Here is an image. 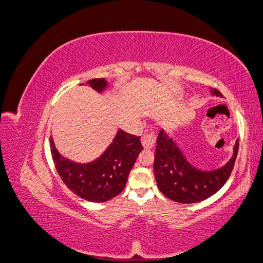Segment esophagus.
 Listing matches in <instances>:
<instances>
[{
	"label": "esophagus",
	"instance_id": "34e87169",
	"mask_svg": "<svg viewBox=\"0 0 263 263\" xmlns=\"http://www.w3.org/2000/svg\"><path fill=\"white\" fill-rule=\"evenodd\" d=\"M156 142V137L154 134H145L141 138V144L145 149H153Z\"/></svg>",
	"mask_w": 263,
	"mask_h": 263
}]
</instances>
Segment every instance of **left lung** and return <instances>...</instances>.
<instances>
[{"mask_svg": "<svg viewBox=\"0 0 263 263\" xmlns=\"http://www.w3.org/2000/svg\"><path fill=\"white\" fill-rule=\"evenodd\" d=\"M213 97L221 93L211 87ZM239 148V139L227 163L212 170H202L191 163L168 133L160 129L157 138L154 171L157 185L162 194L172 201L183 204L197 203L214 195L227 182L234 169Z\"/></svg>", "mask_w": 263, "mask_h": 263, "instance_id": "1", "label": "left lung"}]
</instances>
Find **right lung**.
Listing matches in <instances>:
<instances>
[{"mask_svg": "<svg viewBox=\"0 0 263 263\" xmlns=\"http://www.w3.org/2000/svg\"><path fill=\"white\" fill-rule=\"evenodd\" d=\"M86 84L99 93L108 87L104 78L93 79ZM50 147L55 169L65 184L83 200L94 203L106 202L122 192L138 155L144 149L140 137L122 129L117 130L104 153L90 162L80 163L63 157L55 148L52 136Z\"/></svg>", "mask_w": 263, "mask_h": 263, "instance_id": "obj_1", "label": "right lung"}]
</instances>
